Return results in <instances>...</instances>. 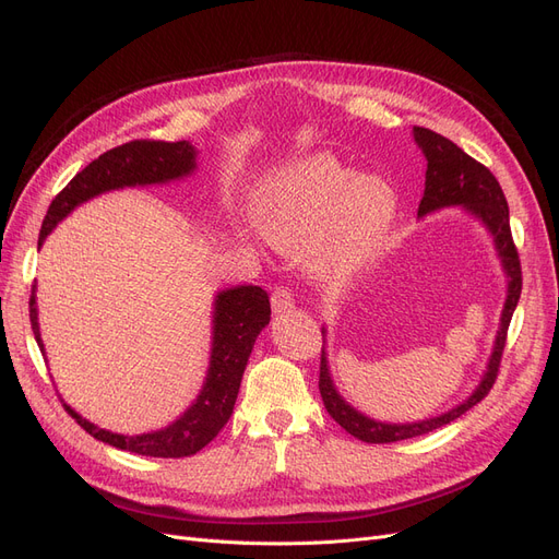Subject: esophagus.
Returning a JSON list of instances; mask_svg holds the SVG:
<instances>
[{
    "instance_id": "obj_1",
    "label": "esophagus",
    "mask_w": 559,
    "mask_h": 559,
    "mask_svg": "<svg viewBox=\"0 0 559 559\" xmlns=\"http://www.w3.org/2000/svg\"><path fill=\"white\" fill-rule=\"evenodd\" d=\"M270 302H273V310L275 314H284V312H292L296 300H294V294L286 289V286H277V289L273 292V296H270Z\"/></svg>"
}]
</instances>
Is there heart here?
I'll return each mask as SVG.
<instances>
[{
    "instance_id": "obj_1",
    "label": "heart",
    "mask_w": 559,
    "mask_h": 559,
    "mask_svg": "<svg viewBox=\"0 0 559 559\" xmlns=\"http://www.w3.org/2000/svg\"><path fill=\"white\" fill-rule=\"evenodd\" d=\"M257 216L277 247L319 245L317 265L345 277L370 263L396 216V193L380 175H354L331 154L292 160L267 177Z\"/></svg>"
}]
</instances>
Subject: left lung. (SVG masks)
<instances>
[{"mask_svg":"<svg viewBox=\"0 0 559 559\" xmlns=\"http://www.w3.org/2000/svg\"><path fill=\"white\" fill-rule=\"evenodd\" d=\"M413 138L427 158L425 195L419 200L417 216L421 218L445 207H464L471 216H476L485 226V230L492 235L497 257L501 261L503 275L509 284H506V300L499 317V331L495 335V347H492V354H489L487 368L478 386L473 389L462 403H456L454 408L436 417L405 421V425H392V421H380L359 413L335 389L329 359H326V347H321V366H319L321 401H324L329 415L337 421V425L364 443H394V441H405V438H413V436L429 433L438 427L450 425L452 419L462 417L466 411L473 408V405L480 403L497 380L501 352L506 345V333H509L511 317L518 308L520 292H522V270H520L518 249L513 245V235H511L509 202H506V195L495 175L489 173L485 165L464 154V151L454 142H450L448 138H443V134H438L429 128L415 126ZM321 335H324V345H326V329H321Z\"/></svg>","mask_w":559,"mask_h":559,"instance_id":"1","label":"left lung"}]
</instances>
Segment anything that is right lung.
I'll return each mask as SVG.
<instances>
[{"label":"right lung","mask_w":559,"mask_h":559,"mask_svg":"<svg viewBox=\"0 0 559 559\" xmlns=\"http://www.w3.org/2000/svg\"><path fill=\"white\" fill-rule=\"evenodd\" d=\"M195 158L198 151L191 142L134 140L107 151V154L83 167L56 195V200L50 202L39 233V247L44 245L50 230L74 207H79L81 202H86L99 193L126 189V186L167 183L189 177L198 167ZM29 321L37 345L41 354H46L39 331L37 284H32ZM267 324L270 300L261 286H233V289L216 294L212 317V352L205 384H202L198 399L183 411V415H179L165 429L140 436H123L95 427L93 421L81 417L67 403L64 411L79 421V427L97 438V441L114 445L118 450H128L144 456H165V460L167 456H173V460H177V456H191L205 448L230 419L249 354L259 333Z\"/></svg>","instance_id":"add662e5"}]
</instances>
